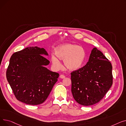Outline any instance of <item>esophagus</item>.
Segmentation results:
<instances>
[{"mask_svg":"<svg viewBox=\"0 0 126 126\" xmlns=\"http://www.w3.org/2000/svg\"><path fill=\"white\" fill-rule=\"evenodd\" d=\"M60 78L61 79H64V78H65V76H64V75H60Z\"/></svg>","mask_w":126,"mask_h":126,"instance_id":"esophagus-1","label":"esophagus"}]
</instances>
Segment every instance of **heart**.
<instances>
[{
	"mask_svg": "<svg viewBox=\"0 0 126 126\" xmlns=\"http://www.w3.org/2000/svg\"><path fill=\"white\" fill-rule=\"evenodd\" d=\"M55 53L56 56L52 54L50 60L53 67L57 70L62 67L59 58L63 60L64 63L68 69L75 70L82 66L86 57V52L83 47L71 43L59 45L55 48Z\"/></svg>",
	"mask_w": 126,
	"mask_h": 126,
	"instance_id": "1",
	"label": "heart"
}]
</instances>
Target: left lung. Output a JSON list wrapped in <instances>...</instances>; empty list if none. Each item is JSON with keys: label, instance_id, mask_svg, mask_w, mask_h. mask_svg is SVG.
I'll return each instance as SVG.
<instances>
[{"label": "left lung", "instance_id": "left-lung-1", "mask_svg": "<svg viewBox=\"0 0 126 126\" xmlns=\"http://www.w3.org/2000/svg\"><path fill=\"white\" fill-rule=\"evenodd\" d=\"M112 67L103 53L92 49L84 67L71 73V92L76 101L83 106L100 102L112 85Z\"/></svg>", "mask_w": 126, "mask_h": 126}]
</instances>
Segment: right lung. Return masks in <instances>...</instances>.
Instances as JSON below:
<instances>
[{
    "mask_svg": "<svg viewBox=\"0 0 126 126\" xmlns=\"http://www.w3.org/2000/svg\"><path fill=\"white\" fill-rule=\"evenodd\" d=\"M48 56L44 48L32 46L11 56L6 76L18 101L37 105L48 96L59 74L45 67L50 62L44 56Z\"/></svg>",
    "mask_w": 126,
    "mask_h": 126,
    "instance_id": "obj_1",
    "label": "right lung"
}]
</instances>
